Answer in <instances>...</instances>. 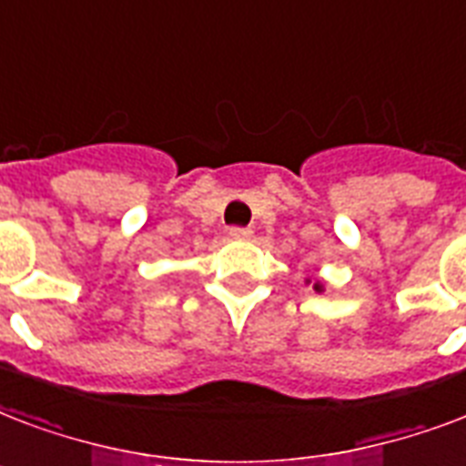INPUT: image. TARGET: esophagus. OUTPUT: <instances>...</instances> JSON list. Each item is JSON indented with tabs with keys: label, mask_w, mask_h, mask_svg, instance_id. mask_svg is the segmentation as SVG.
I'll list each match as a JSON object with an SVG mask.
<instances>
[{
	"label": "esophagus",
	"mask_w": 466,
	"mask_h": 466,
	"mask_svg": "<svg viewBox=\"0 0 466 466\" xmlns=\"http://www.w3.org/2000/svg\"><path fill=\"white\" fill-rule=\"evenodd\" d=\"M229 237H232V239H248V237H251V229H248V227H232V229H229Z\"/></svg>",
	"instance_id": "obj_1"
}]
</instances>
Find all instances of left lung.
<instances>
[{
  "label": "left lung",
  "instance_id": "8db88e82",
  "mask_svg": "<svg viewBox=\"0 0 466 466\" xmlns=\"http://www.w3.org/2000/svg\"><path fill=\"white\" fill-rule=\"evenodd\" d=\"M314 290H317V292H321V283H314Z\"/></svg>",
  "mask_w": 466,
  "mask_h": 466
}]
</instances>
